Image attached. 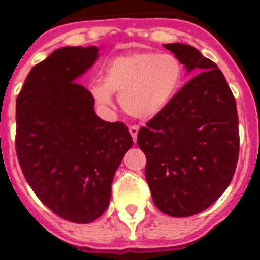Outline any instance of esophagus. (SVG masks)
<instances>
[{
    "label": "esophagus",
    "instance_id": "1",
    "mask_svg": "<svg viewBox=\"0 0 260 260\" xmlns=\"http://www.w3.org/2000/svg\"><path fill=\"white\" fill-rule=\"evenodd\" d=\"M128 130H130V134H132L133 140H134V142H136L137 134H138V130H140V127H138L137 124H133V126H130V127H128Z\"/></svg>",
    "mask_w": 260,
    "mask_h": 260
}]
</instances>
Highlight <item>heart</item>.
<instances>
[{
	"label": "heart",
	"instance_id": "1",
	"mask_svg": "<svg viewBox=\"0 0 260 260\" xmlns=\"http://www.w3.org/2000/svg\"><path fill=\"white\" fill-rule=\"evenodd\" d=\"M182 76V66L174 55L137 52L110 60L102 82L92 83L90 91L102 107L113 105V94H119V105L127 115L150 119L177 94Z\"/></svg>",
	"mask_w": 260,
	"mask_h": 260
}]
</instances>
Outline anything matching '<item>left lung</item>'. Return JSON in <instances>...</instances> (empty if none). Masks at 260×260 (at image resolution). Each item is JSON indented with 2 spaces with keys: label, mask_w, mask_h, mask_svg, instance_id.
I'll use <instances>...</instances> for the list:
<instances>
[{
  "label": "left lung",
  "mask_w": 260,
  "mask_h": 260,
  "mask_svg": "<svg viewBox=\"0 0 260 260\" xmlns=\"http://www.w3.org/2000/svg\"><path fill=\"white\" fill-rule=\"evenodd\" d=\"M197 74L142 126L137 143L155 207L173 217L196 215L230 185L239 158L235 98L223 72L196 48L165 44Z\"/></svg>",
  "instance_id": "8db88e82"
}]
</instances>
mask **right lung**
Instances as JSON below:
<instances>
[{
    "label": "right lung",
    "instance_id": "1",
    "mask_svg": "<svg viewBox=\"0 0 260 260\" xmlns=\"http://www.w3.org/2000/svg\"><path fill=\"white\" fill-rule=\"evenodd\" d=\"M96 47L56 49L26 76L16 101V153L25 180L52 212L72 223L109 207L115 170L132 147L123 122H106L75 82L95 63Z\"/></svg>",
    "mask_w": 260,
    "mask_h": 260
}]
</instances>
